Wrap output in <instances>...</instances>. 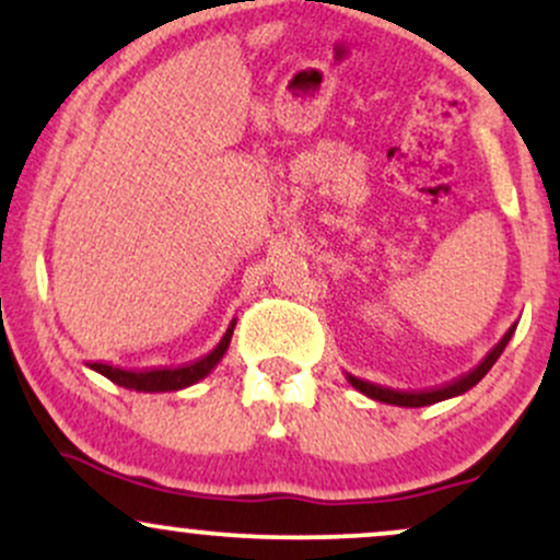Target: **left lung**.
I'll return each mask as SVG.
<instances>
[{"instance_id":"1","label":"left lung","mask_w":560,"mask_h":560,"mask_svg":"<svg viewBox=\"0 0 560 560\" xmlns=\"http://www.w3.org/2000/svg\"><path fill=\"white\" fill-rule=\"evenodd\" d=\"M513 331H516V324L511 326V329L505 331V337L500 339L498 345L492 347L490 352H487V358L481 361L477 369L468 371L466 376L455 378V382L445 384V387H436V389H423V392H402V389H389V387H378V384H371V382H363V378L352 376V374H345L347 382L352 384L358 392H363L365 397H371V400H378V402H387V405H400V408H423V405H434V402H442V400H450V397H458L468 392L471 387H477L481 378L487 376V371L492 369L494 361H498L500 355H503L505 345L511 342Z\"/></svg>"}]
</instances>
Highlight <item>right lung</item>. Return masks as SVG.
Segmentation results:
<instances>
[{
  "mask_svg": "<svg viewBox=\"0 0 560 560\" xmlns=\"http://www.w3.org/2000/svg\"><path fill=\"white\" fill-rule=\"evenodd\" d=\"M234 326H236V318L231 320L226 334H223V339L208 352V355L199 358V361L189 363V365H178V369L126 371V369H118V365H107V363H92L89 369H94L96 374L107 376L113 384H118V387L137 389V392H176V389L191 387V384H197L199 378L208 376L210 371L221 363V358L226 355V350L231 345V334H234Z\"/></svg>",
  "mask_w": 560,
  "mask_h": 560,
  "instance_id": "1",
  "label": "right lung"
}]
</instances>
